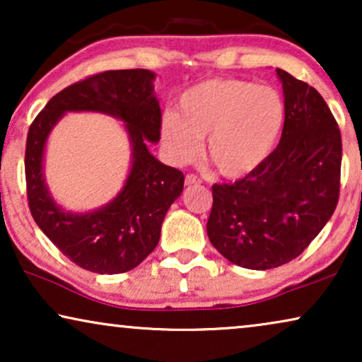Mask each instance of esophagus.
<instances>
[{
	"mask_svg": "<svg viewBox=\"0 0 362 362\" xmlns=\"http://www.w3.org/2000/svg\"><path fill=\"white\" fill-rule=\"evenodd\" d=\"M185 182H186V186H196V185H201V180L194 175H186Z\"/></svg>",
	"mask_w": 362,
	"mask_h": 362,
	"instance_id": "34e87169",
	"label": "esophagus"
}]
</instances>
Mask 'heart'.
Returning <instances> with one entry per match:
<instances>
[{"label":"heart","instance_id":"heart-1","mask_svg":"<svg viewBox=\"0 0 362 362\" xmlns=\"http://www.w3.org/2000/svg\"><path fill=\"white\" fill-rule=\"evenodd\" d=\"M285 102L275 88L240 78H207L186 88L177 112L161 118L171 160L189 161L206 136V158L219 175L242 177L269 160L284 132Z\"/></svg>","mask_w":362,"mask_h":362}]
</instances>
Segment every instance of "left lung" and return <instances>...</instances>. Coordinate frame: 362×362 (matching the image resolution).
Here are the masks:
<instances>
[{
  "mask_svg": "<svg viewBox=\"0 0 362 362\" xmlns=\"http://www.w3.org/2000/svg\"><path fill=\"white\" fill-rule=\"evenodd\" d=\"M285 98L279 146L232 185L212 186L211 244L232 264L269 270L303 252L339 197L341 133L318 90L276 69Z\"/></svg>",
  "mask_w": 362,
  "mask_h": 362,
  "instance_id": "8db88e82",
  "label": "left lung"
}]
</instances>
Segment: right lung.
Masks as SVG:
<instances>
[{
  "instance_id": "right-lung-1",
  "label": "right lung",
  "mask_w": 362,
  "mask_h": 362,
  "mask_svg": "<svg viewBox=\"0 0 362 362\" xmlns=\"http://www.w3.org/2000/svg\"><path fill=\"white\" fill-rule=\"evenodd\" d=\"M155 78L146 69L97 74L54 95L29 127L24 166L31 214L69 260L93 274L115 275L140 265L155 250L166 212L182 192L185 175L148 150L150 143L160 141ZM69 111L117 117L131 141L132 165L121 192L95 211H66L53 201L43 177L48 135Z\"/></svg>"
}]
</instances>
